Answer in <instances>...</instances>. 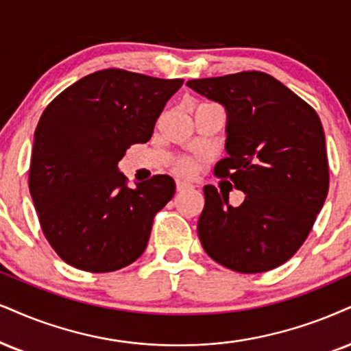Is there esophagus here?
<instances>
[{
  "label": "esophagus",
  "mask_w": 351,
  "mask_h": 351,
  "mask_svg": "<svg viewBox=\"0 0 351 351\" xmlns=\"http://www.w3.org/2000/svg\"><path fill=\"white\" fill-rule=\"evenodd\" d=\"M192 189V185H190L189 182H177V192H185V190Z\"/></svg>",
  "instance_id": "esophagus-1"
}]
</instances>
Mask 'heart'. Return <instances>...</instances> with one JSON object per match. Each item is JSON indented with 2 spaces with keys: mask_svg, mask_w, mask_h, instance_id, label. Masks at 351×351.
<instances>
[{
  "mask_svg": "<svg viewBox=\"0 0 351 351\" xmlns=\"http://www.w3.org/2000/svg\"><path fill=\"white\" fill-rule=\"evenodd\" d=\"M174 171L180 176H192L195 171V162L189 158H180L174 162Z\"/></svg>",
  "mask_w": 351,
  "mask_h": 351,
  "instance_id": "obj_1",
  "label": "heart"
}]
</instances>
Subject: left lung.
Masks as SVG:
<instances>
[{
	"label": "left lung",
	"mask_w": 351,
	"mask_h": 351,
	"mask_svg": "<svg viewBox=\"0 0 351 351\" xmlns=\"http://www.w3.org/2000/svg\"><path fill=\"white\" fill-rule=\"evenodd\" d=\"M195 93L226 109V151L215 176L245 193L205 185L198 237L215 262L239 274L280 267L301 247L326 202V135L315 110L274 76L242 71L190 80Z\"/></svg>",
	"instance_id": "obj_1"
}]
</instances>
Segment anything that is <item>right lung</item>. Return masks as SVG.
<instances>
[{
    "label": "right lung",
    "instance_id": "obj_1",
    "mask_svg": "<svg viewBox=\"0 0 351 351\" xmlns=\"http://www.w3.org/2000/svg\"><path fill=\"white\" fill-rule=\"evenodd\" d=\"M182 84L109 68L81 77L43 110L29 190L43 234L68 265L106 274L145 252L174 179L159 174L130 189L117 164L130 146L149 141Z\"/></svg>",
    "mask_w": 351,
    "mask_h": 351
}]
</instances>
